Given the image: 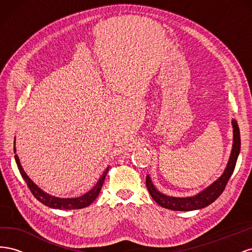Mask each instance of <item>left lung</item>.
I'll return each instance as SVG.
<instances>
[{"mask_svg": "<svg viewBox=\"0 0 252 252\" xmlns=\"http://www.w3.org/2000/svg\"><path fill=\"white\" fill-rule=\"evenodd\" d=\"M233 126V146L230 155L229 162L227 164L226 169L222 177L219 178L213 184H211L208 188L203 190L197 195L192 197H172L167 196L161 192H158L156 187L152 184L149 177H146V186L150 195L159 206L164 208H168L171 210H179V211H189L195 210L206 207L215 202L218 197L222 194L224 189L229 181L231 174L235 168L236 159H238L240 149H241V135L240 129L236 121H232Z\"/></svg>", "mask_w": 252, "mask_h": 252, "instance_id": "left-lung-1", "label": "left lung"}]
</instances>
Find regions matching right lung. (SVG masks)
Wrapping results in <instances>:
<instances>
[{
  "instance_id": "obj_1",
  "label": "right lung",
  "mask_w": 252,
  "mask_h": 252,
  "mask_svg": "<svg viewBox=\"0 0 252 252\" xmlns=\"http://www.w3.org/2000/svg\"><path fill=\"white\" fill-rule=\"evenodd\" d=\"M14 152H16V147H14ZM14 158H16V162H17L21 175L23 177V179L25 180L27 186L29 187L32 193L35 196V199L39 200L42 204L48 206V207L56 208V209H81V208L87 207L88 205H90L96 199V196L98 195V193H100L102 186L104 184L106 174L108 172V168H107L104 171L100 181L97 182V184L91 189L90 191H88L84 195L80 197H74V199H59V197L51 196L47 193H45L42 189L37 187L34 183L29 179L28 175L25 173L24 169L22 168L19 157L17 155H14Z\"/></svg>"
}]
</instances>
